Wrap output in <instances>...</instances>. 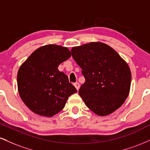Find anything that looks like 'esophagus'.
Returning a JSON list of instances; mask_svg holds the SVG:
<instances>
[{"label":"esophagus","instance_id":"esophagus-1","mask_svg":"<svg viewBox=\"0 0 150 150\" xmlns=\"http://www.w3.org/2000/svg\"><path fill=\"white\" fill-rule=\"evenodd\" d=\"M74 86L76 88L77 90H79V88H80V84H79V83H75L74 84Z\"/></svg>","mask_w":150,"mask_h":150}]
</instances>
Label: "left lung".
<instances>
[{"label": "left lung", "mask_w": 150, "mask_h": 150, "mask_svg": "<svg viewBox=\"0 0 150 150\" xmlns=\"http://www.w3.org/2000/svg\"><path fill=\"white\" fill-rule=\"evenodd\" d=\"M71 53L86 79L79 93L86 106L101 116L119 108L130 91L132 74L127 62L102 42L73 47Z\"/></svg>", "instance_id": "8db88e82"}]
</instances>
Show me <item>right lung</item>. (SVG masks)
<instances>
[{
	"mask_svg": "<svg viewBox=\"0 0 150 150\" xmlns=\"http://www.w3.org/2000/svg\"><path fill=\"white\" fill-rule=\"evenodd\" d=\"M70 57L67 48L49 44L36 49L19 67L18 93L33 112L52 117L63 109L70 95L77 92L67 76L58 69Z\"/></svg>",
	"mask_w": 150,
	"mask_h": 150,
	"instance_id": "add662e5",
	"label": "right lung"
}]
</instances>
